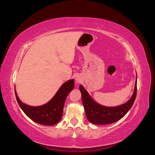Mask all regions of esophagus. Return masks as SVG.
Returning a JSON list of instances; mask_svg holds the SVG:
<instances>
[{
    "mask_svg": "<svg viewBox=\"0 0 155 155\" xmlns=\"http://www.w3.org/2000/svg\"><path fill=\"white\" fill-rule=\"evenodd\" d=\"M75 79H76V81L77 83H79L80 82V78H79L78 76L76 77V78H75Z\"/></svg>",
    "mask_w": 155,
    "mask_h": 155,
    "instance_id": "34e87169",
    "label": "esophagus"
}]
</instances>
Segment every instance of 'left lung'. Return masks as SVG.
Wrapping results in <instances>:
<instances>
[{"instance_id": "left-lung-1", "label": "left lung", "mask_w": 155, "mask_h": 155, "mask_svg": "<svg viewBox=\"0 0 155 155\" xmlns=\"http://www.w3.org/2000/svg\"><path fill=\"white\" fill-rule=\"evenodd\" d=\"M79 90L81 93L82 103L85 110L86 117L90 122L96 125L114 123L122 118L134 104L137 96V76L132 96L124 104L118 106L107 107L98 104L81 85H79Z\"/></svg>"}]
</instances>
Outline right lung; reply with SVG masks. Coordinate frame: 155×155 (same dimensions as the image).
<instances>
[{
	"label": "right lung",
	"instance_id": "add662e5",
	"mask_svg": "<svg viewBox=\"0 0 155 155\" xmlns=\"http://www.w3.org/2000/svg\"><path fill=\"white\" fill-rule=\"evenodd\" d=\"M74 88V79L68 80L60 87L48 102L39 106H30L21 101L18 97L15 88V94L18 105L29 118L41 125H54L61 119L65 100Z\"/></svg>",
	"mask_w": 155,
	"mask_h": 155
}]
</instances>
